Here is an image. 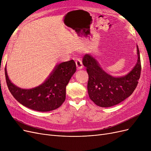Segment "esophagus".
Instances as JSON below:
<instances>
[{"instance_id":"obj_1","label":"esophagus","mask_w":151,"mask_h":151,"mask_svg":"<svg viewBox=\"0 0 151 151\" xmlns=\"http://www.w3.org/2000/svg\"><path fill=\"white\" fill-rule=\"evenodd\" d=\"M76 65L77 67V68L79 69H81V68H83V63L82 60H81L80 58H77L76 60Z\"/></svg>"}]
</instances>
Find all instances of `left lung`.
<instances>
[{"instance_id": "obj_1", "label": "left lung", "mask_w": 151, "mask_h": 151, "mask_svg": "<svg viewBox=\"0 0 151 151\" xmlns=\"http://www.w3.org/2000/svg\"><path fill=\"white\" fill-rule=\"evenodd\" d=\"M137 63L127 75L114 77L99 67L91 55L86 54L83 63L89 76L88 91L90 99L100 107H110L121 103L133 93L139 83L141 63L137 46Z\"/></svg>"}]
</instances>
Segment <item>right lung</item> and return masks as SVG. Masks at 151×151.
I'll list each match as a JSON object with an SVG mask.
<instances>
[{
  "mask_svg": "<svg viewBox=\"0 0 151 151\" xmlns=\"http://www.w3.org/2000/svg\"><path fill=\"white\" fill-rule=\"evenodd\" d=\"M76 71L74 60L57 65L42 85L31 89H22L14 85L5 75L9 90L23 106L38 111H49L60 107L65 100L66 86Z\"/></svg>",
  "mask_w": 151,
  "mask_h": 151,
  "instance_id": "right-lung-1",
  "label": "right lung"
}]
</instances>
